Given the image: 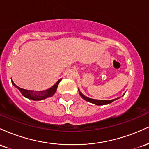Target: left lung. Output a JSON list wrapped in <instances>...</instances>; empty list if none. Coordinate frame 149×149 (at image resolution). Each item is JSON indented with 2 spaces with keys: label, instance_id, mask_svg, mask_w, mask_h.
<instances>
[{
  "label": "left lung",
  "instance_id": "8db88e82",
  "mask_svg": "<svg viewBox=\"0 0 149 149\" xmlns=\"http://www.w3.org/2000/svg\"><path fill=\"white\" fill-rule=\"evenodd\" d=\"M78 91H79V94H80V97H81L83 99H84L85 101H87V102H90V103H92V104H96V105H98V106L109 104L111 103V102H113V101H115L116 100H117V99H114V100H93V99H90V98H89V97H85V95H83V94H82V92L79 90V89H78Z\"/></svg>",
  "mask_w": 149,
  "mask_h": 149
}]
</instances>
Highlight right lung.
Instances as JSON below:
<instances>
[{"label": "right lung", "instance_id": "obj_1", "mask_svg": "<svg viewBox=\"0 0 149 149\" xmlns=\"http://www.w3.org/2000/svg\"><path fill=\"white\" fill-rule=\"evenodd\" d=\"M61 80V79H59L57 83H55L52 87H51L50 88L47 89L46 90H42V91H33V90H25V89H22L19 87H18L17 85H16L14 83V82L12 80V83L14 85L16 88H17L19 90L20 92L22 94L24 97H26V98L29 99V100H32L34 101H39V100H45V99L47 98V97H52L55 92L57 91V89L59 85V82Z\"/></svg>", "mask_w": 149, "mask_h": 149}]
</instances>
